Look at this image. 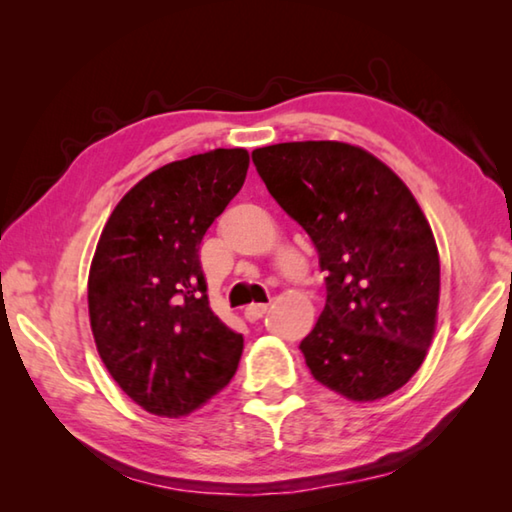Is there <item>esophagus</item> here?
I'll use <instances>...</instances> for the list:
<instances>
[{
  "mask_svg": "<svg viewBox=\"0 0 512 512\" xmlns=\"http://www.w3.org/2000/svg\"><path fill=\"white\" fill-rule=\"evenodd\" d=\"M264 314H266L264 302H253V305H248L244 309V316H246V320H250V323H255V320H259Z\"/></svg>",
  "mask_w": 512,
  "mask_h": 512,
  "instance_id": "obj_1",
  "label": "esophagus"
}]
</instances>
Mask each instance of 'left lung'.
Masks as SVG:
<instances>
[{
  "mask_svg": "<svg viewBox=\"0 0 512 512\" xmlns=\"http://www.w3.org/2000/svg\"><path fill=\"white\" fill-rule=\"evenodd\" d=\"M277 205L305 228L327 300L300 350L316 381L354 402L395 393L427 357L440 259L418 201L359 146L284 142L253 151Z\"/></svg>",
  "mask_w": 512,
  "mask_h": 512,
  "instance_id": "8db88e82",
  "label": "left lung"
}]
</instances>
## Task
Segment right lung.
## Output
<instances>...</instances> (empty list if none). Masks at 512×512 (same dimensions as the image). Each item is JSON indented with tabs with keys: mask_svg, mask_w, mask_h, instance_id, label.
I'll return each mask as SVG.
<instances>
[{
	"mask_svg": "<svg viewBox=\"0 0 512 512\" xmlns=\"http://www.w3.org/2000/svg\"><path fill=\"white\" fill-rule=\"evenodd\" d=\"M246 149L164 164L112 210L90 266L94 343L135 404L164 418L196 411L237 372L244 336L207 300L201 241L248 171Z\"/></svg>",
	"mask_w": 512,
	"mask_h": 512,
	"instance_id": "add662e5",
	"label": "right lung"
}]
</instances>
